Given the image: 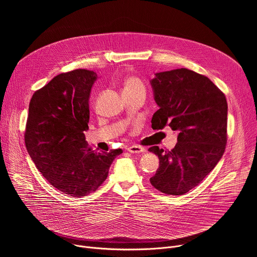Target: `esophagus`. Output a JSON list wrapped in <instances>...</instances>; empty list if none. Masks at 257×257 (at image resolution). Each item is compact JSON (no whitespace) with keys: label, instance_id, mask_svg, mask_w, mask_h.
<instances>
[{"label":"esophagus","instance_id":"34e87169","mask_svg":"<svg viewBox=\"0 0 257 257\" xmlns=\"http://www.w3.org/2000/svg\"><path fill=\"white\" fill-rule=\"evenodd\" d=\"M127 151L131 154H141V153H144L145 150L138 145H131L127 149Z\"/></svg>","mask_w":257,"mask_h":257}]
</instances>
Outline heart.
I'll use <instances>...</instances> for the list:
<instances>
[{
	"mask_svg": "<svg viewBox=\"0 0 257 257\" xmlns=\"http://www.w3.org/2000/svg\"><path fill=\"white\" fill-rule=\"evenodd\" d=\"M145 88L141 80L135 76H128L123 81V92H144Z\"/></svg>",
	"mask_w": 257,
	"mask_h": 257,
	"instance_id": "heart-1",
	"label": "heart"
}]
</instances>
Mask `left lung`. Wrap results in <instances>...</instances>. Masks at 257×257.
<instances>
[{
  "mask_svg": "<svg viewBox=\"0 0 257 257\" xmlns=\"http://www.w3.org/2000/svg\"><path fill=\"white\" fill-rule=\"evenodd\" d=\"M151 80L159 109L155 130L178 131L172 151L149 149L160 167L152 185L170 195H182L197 186L222 159L227 143L228 103L225 94L206 76L186 68L156 73Z\"/></svg>",
  "mask_w": 257,
  "mask_h": 257,
  "instance_id": "left-lung-1",
  "label": "left lung"
}]
</instances>
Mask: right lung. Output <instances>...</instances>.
Here are the masks:
<instances>
[{
  "instance_id": "obj_1",
  "label": "right lung",
  "mask_w": 257,
  "mask_h": 257,
  "mask_svg": "<svg viewBox=\"0 0 257 257\" xmlns=\"http://www.w3.org/2000/svg\"><path fill=\"white\" fill-rule=\"evenodd\" d=\"M96 73L76 69L54 77L35 91L25 131L27 152L46 180L59 191L82 197L96 191L122 150L89 148V96Z\"/></svg>"
}]
</instances>
